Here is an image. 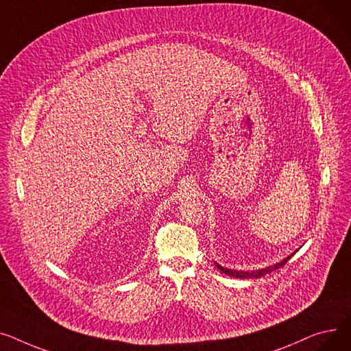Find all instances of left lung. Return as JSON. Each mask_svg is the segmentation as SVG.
<instances>
[{
  "instance_id": "8db88e82",
  "label": "left lung",
  "mask_w": 351,
  "mask_h": 351,
  "mask_svg": "<svg viewBox=\"0 0 351 351\" xmlns=\"http://www.w3.org/2000/svg\"><path fill=\"white\" fill-rule=\"evenodd\" d=\"M295 255V252L291 255V256H287V258H285L282 262H279V263H276V265H274V266H267V267H265V269H259V271H251V272H242V271H232V269H226V267H222L221 265H218V263H215L217 265V267L218 269L221 271V272H223V274H226V275H230V276H234V278H242V279H256V278H261V276H265L266 274H271L272 271H276V269H279V267H282V266H285V263L289 261L292 256Z\"/></svg>"
}]
</instances>
